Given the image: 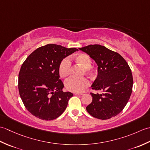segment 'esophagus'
<instances>
[{
  "instance_id": "34e87169",
  "label": "esophagus",
  "mask_w": 150,
  "mask_h": 150,
  "mask_svg": "<svg viewBox=\"0 0 150 150\" xmlns=\"http://www.w3.org/2000/svg\"><path fill=\"white\" fill-rule=\"evenodd\" d=\"M75 95H82V93H74Z\"/></svg>"
}]
</instances>
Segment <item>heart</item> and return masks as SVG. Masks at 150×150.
Returning a JSON list of instances; mask_svg holds the SVG:
<instances>
[{
	"mask_svg": "<svg viewBox=\"0 0 150 150\" xmlns=\"http://www.w3.org/2000/svg\"><path fill=\"white\" fill-rule=\"evenodd\" d=\"M75 62L82 67L84 73L92 75L95 72V68L91 66L92 64L91 57L86 53H80L74 57ZM71 68V63L68 58L62 60L59 66V73L62 78H66L70 74ZM65 88L68 91L80 93L90 85V81L86 78L75 79L69 78L65 82Z\"/></svg>",
	"mask_w": 150,
	"mask_h": 150,
	"instance_id": "obj_1",
	"label": "heart"
}]
</instances>
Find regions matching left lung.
<instances>
[{"label": "left lung", "instance_id": "8db88e82", "mask_svg": "<svg viewBox=\"0 0 150 150\" xmlns=\"http://www.w3.org/2000/svg\"><path fill=\"white\" fill-rule=\"evenodd\" d=\"M79 50L86 53L98 66V75L91 88L103 91L91 93L92 102L86 110L92 117L106 120L117 115L131 96L133 76L128 63L120 54L105 46L94 44Z\"/></svg>", "mask_w": 150, "mask_h": 150}]
</instances>
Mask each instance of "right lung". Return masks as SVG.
<instances>
[{
  "label": "right lung",
  "instance_id": "obj_1",
  "mask_svg": "<svg viewBox=\"0 0 150 150\" xmlns=\"http://www.w3.org/2000/svg\"><path fill=\"white\" fill-rule=\"evenodd\" d=\"M77 50L57 44H47L31 53L22 64L18 74L19 94L30 113L44 120L61 115L73 96L63 92L59 66L65 57Z\"/></svg>",
  "mask_w": 150,
  "mask_h": 150
}]
</instances>
